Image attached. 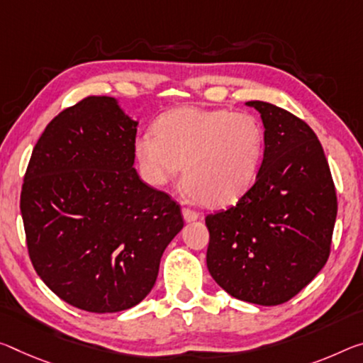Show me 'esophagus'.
I'll return each instance as SVG.
<instances>
[{
    "mask_svg": "<svg viewBox=\"0 0 363 363\" xmlns=\"http://www.w3.org/2000/svg\"><path fill=\"white\" fill-rule=\"evenodd\" d=\"M182 218L186 223H192V221H197L200 215L197 211H194L191 208H182Z\"/></svg>",
    "mask_w": 363,
    "mask_h": 363,
    "instance_id": "34e87169",
    "label": "esophagus"
}]
</instances>
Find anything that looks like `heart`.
Returning a JSON list of instances; mask_svg holds the SVG:
<instances>
[{
    "label": "heart",
    "mask_w": 363,
    "mask_h": 363,
    "mask_svg": "<svg viewBox=\"0 0 363 363\" xmlns=\"http://www.w3.org/2000/svg\"><path fill=\"white\" fill-rule=\"evenodd\" d=\"M155 135L134 142L140 174L163 187L182 168L186 194L208 206L234 203L255 182L264 153V130L249 113L184 106L161 116Z\"/></svg>",
    "instance_id": "obj_1"
}]
</instances>
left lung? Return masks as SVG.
<instances>
[{
	"label": "left lung",
	"mask_w": 363,
	"mask_h": 363,
	"mask_svg": "<svg viewBox=\"0 0 363 363\" xmlns=\"http://www.w3.org/2000/svg\"><path fill=\"white\" fill-rule=\"evenodd\" d=\"M245 105L260 113L263 161L238 203L205 218L206 267L229 296L279 306L298 294L330 257L336 191L308 124L272 103Z\"/></svg>",
	"instance_id": "8db88e82"
}]
</instances>
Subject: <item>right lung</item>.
<instances>
[{
  "instance_id": "1",
  "label": "right lung",
  "mask_w": 363,
  "mask_h": 363,
  "mask_svg": "<svg viewBox=\"0 0 363 363\" xmlns=\"http://www.w3.org/2000/svg\"><path fill=\"white\" fill-rule=\"evenodd\" d=\"M137 125L116 99L87 96L51 121L27 166L21 213L32 264L85 312L142 302L184 226L179 205L137 174Z\"/></svg>"
}]
</instances>
